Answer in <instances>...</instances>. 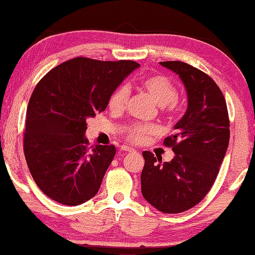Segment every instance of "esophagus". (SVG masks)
I'll list each match as a JSON object with an SVG mask.
<instances>
[{"mask_svg": "<svg viewBox=\"0 0 255 255\" xmlns=\"http://www.w3.org/2000/svg\"><path fill=\"white\" fill-rule=\"evenodd\" d=\"M121 150H123V152H134V148H132V147H128V146H122L121 147Z\"/></svg>", "mask_w": 255, "mask_h": 255, "instance_id": "1", "label": "esophagus"}]
</instances>
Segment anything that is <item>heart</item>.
Returning a JSON list of instances; mask_svg holds the SVG:
<instances>
[{
  "instance_id": "obj_1",
  "label": "heart",
  "mask_w": 255,
  "mask_h": 255,
  "mask_svg": "<svg viewBox=\"0 0 255 255\" xmlns=\"http://www.w3.org/2000/svg\"><path fill=\"white\" fill-rule=\"evenodd\" d=\"M141 88L149 95L150 99L156 103L168 115L173 116L179 112L178 88L168 77L162 75H152L145 77L141 80ZM130 91L127 86L122 85L117 87L109 99V108L113 113L120 114L128 105ZM158 132L155 125L134 124L127 128L125 135L132 142H142L148 135H154Z\"/></svg>"
}]
</instances>
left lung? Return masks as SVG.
Here are the masks:
<instances>
[{"label":"left lung","mask_w":255,"mask_h":255,"mask_svg":"<svg viewBox=\"0 0 255 255\" xmlns=\"http://www.w3.org/2000/svg\"><path fill=\"white\" fill-rule=\"evenodd\" d=\"M160 64L179 76L187 109L175 125L176 133L163 141L175 153L170 162L142 152L141 193L160 212L177 214L198 205L213 186L228 149L230 122L226 99L208 75L179 61Z\"/></svg>","instance_id":"1"}]
</instances>
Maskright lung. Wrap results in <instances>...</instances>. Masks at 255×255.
Segmentation results:
<instances>
[{
    "instance_id": "1",
    "label": "right lung",
    "mask_w": 255,
    "mask_h": 255,
    "mask_svg": "<svg viewBox=\"0 0 255 255\" xmlns=\"http://www.w3.org/2000/svg\"><path fill=\"white\" fill-rule=\"evenodd\" d=\"M139 66L133 61L76 57L36 85L27 107L24 154L47 197L77 206L98 193L116 148L88 147L86 121L105 112L114 91Z\"/></svg>"
}]
</instances>
